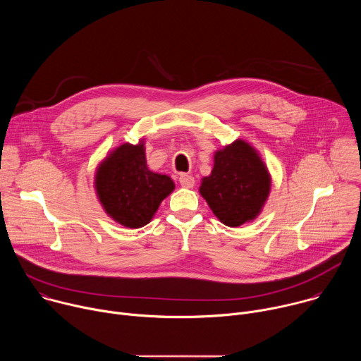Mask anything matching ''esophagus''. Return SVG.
Returning a JSON list of instances; mask_svg holds the SVG:
<instances>
[{"instance_id": "34e87169", "label": "esophagus", "mask_w": 361, "mask_h": 361, "mask_svg": "<svg viewBox=\"0 0 361 361\" xmlns=\"http://www.w3.org/2000/svg\"><path fill=\"white\" fill-rule=\"evenodd\" d=\"M178 181H180V184L183 185V187H185V188H192L194 187V177L192 176H190V174H180V177H178Z\"/></svg>"}]
</instances>
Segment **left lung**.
<instances>
[{"mask_svg":"<svg viewBox=\"0 0 361 361\" xmlns=\"http://www.w3.org/2000/svg\"><path fill=\"white\" fill-rule=\"evenodd\" d=\"M201 195L228 227L254 220L270 192V176L255 149L243 140L217 151L212 176L204 177Z\"/></svg>","mask_w":361,"mask_h":361,"instance_id":"1","label":"left lung"}]
</instances>
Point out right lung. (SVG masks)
I'll return each instance as SVG.
<instances>
[{
	"label": "right lung",
	"mask_w": 361,
	"mask_h": 361,
	"mask_svg": "<svg viewBox=\"0 0 361 361\" xmlns=\"http://www.w3.org/2000/svg\"><path fill=\"white\" fill-rule=\"evenodd\" d=\"M95 190L110 217L124 227L138 228L149 223L174 183L148 170L142 142L123 144L98 167Z\"/></svg>",
	"instance_id": "1"
}]
</instances>
